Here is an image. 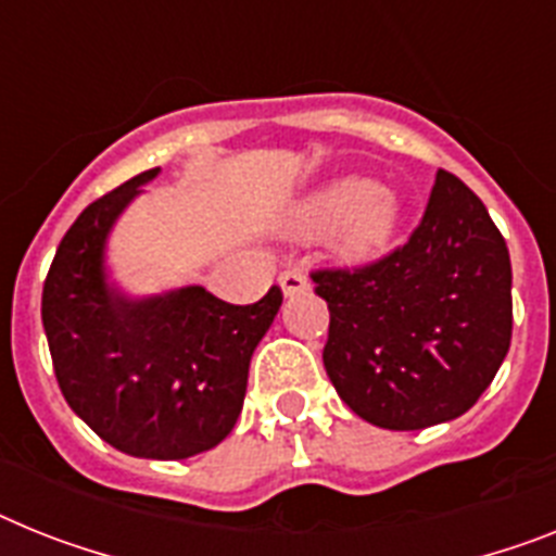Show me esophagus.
<instances>
[{"label":"esophagus","mask_w":556,"mask_h":556,"mask_svg":"<svg viewBox=\"0 0 556 556\" xmlns=\"http://www.w3.org/2000/svg\"><path fill=\"white\" fill-rule=\"evenodd\" d=\"M279 288H282V293L286 296H296V293H302L307 288V277L305 270L302 268H288L279 274Z\"/></svg>","instance_id":"obj_1"}]
</instances>
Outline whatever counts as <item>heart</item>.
Wrapping results in <instances>:
<instances>
[{"label": "heart", "mask_w": 556, "mask_h": 556, "mask_svg": "<svg viewBox=\"0 0 556 556\" xmlns=\"http://www.w3.org/2000/svg\"><path fill=\"white\" fill-rule=\"evenodd\" d=\"M399 217V200L379 189L376 180L342 177L302 198L288 214V226L296 235H314L319 228L333 226L330 240L336 254L348 263H362L390 242Z\"/></svg>", "instance_id": "b5f03b06"}]
</instances>
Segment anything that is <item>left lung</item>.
Segmentation results:
<instances>
[{
    "label": "left lung",
    "instance_id": "8db88e82",
    "mask_svg": "<svg viewBox=\"0 0 556 556\" xmlns=\"http://www.w3.org/2000/svg\"><path fill=\"white\" fill-rule=\"evenodd\" d=\"M328 302L321 353L339 399L381 429H424L472 407L511 342V263L464 180L438 172L421 226L356 270H314Z\"/></svg>",
    "mask_w": 556,
    "mask_h": 556
}]
</instances>
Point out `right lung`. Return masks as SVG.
<instances>
[{
  "label": "right lung",
  "instance_id": "obj_1",
  "mask_svg": "<svg viewBox=\"0 0 556 556\" xmlns=\"http://www.w3.org/2000/svg\"><path fill=\"white\" fill-rule=\"evenodd\" d=\"M157 172L78 214L45 279L41 321L64 399L98 438L135 458L184 460L235 429L251 356L282 291L274 286L254 305H228L203 286L121 291L106 270V240Z\"/></svg>",
  "mask_w": 556,
  "mask_h": 556
}]
</instances>
